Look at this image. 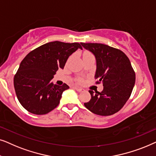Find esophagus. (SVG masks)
Masks as SVG:
<instances>
[{
  "label": "esophagus",
  "mask_w": 156,
  "mask_h": 156,
  "mask_svg": "<svg viewBox=\"0 0 156 156\" xmlns=\"http://www.w3.org/2000/svg\"><path fill=\"white\" fill-rule=\"evenodd\" d=\"M74 88L76 89L77 91H78V92H81V91L83 90V89L81 88H80V87H74Z\"/></svg>",
  "instance_id": "34e87169"
}]
</instances>
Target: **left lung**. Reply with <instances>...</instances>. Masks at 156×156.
<instances>
[{
    "instance_id": "1",
    "label": "left lung",
    "mask_w": 156,
    "mask_h": 156,
    "mask_svg": "<svg viewBox=\"0 0 156 156\" xmlns=\"http://www.w3.org/2000/svg\"><path fill=\"white\" fill-rule=\"evenodd\" d=\"M96 59L95 78L103 83L101 92L89 90L91 98L84 105L99 115H111L120 111L131 95L136 73L127 55L118 48L102 43H81Z\"/></svg>"
}]
</instances>
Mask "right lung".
Segmentation results:
<instances>
[{"instance_id":"obj_1","label":"right lung","mask_w":156,"mask_h":156,"mask_svg":"<svg viewBox=\"0 0 156 156\" xmlns=\"http://www.w3.org/2000/svg\"><path fill=\"white\" fill-rule=\"evenodd\" d=\"M78 48L83 49L78 43L53 41L33 50L24 58L14 76L13 84L25 109L36 115H44L58 105L62 93L69 86L66 83L54 85L51 80Z\"/></svg>"}]
</instances>
